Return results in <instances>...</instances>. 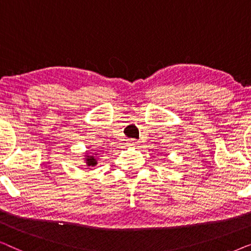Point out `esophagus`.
<instances>
[{
	"label": "esophagus",
	"instance_id": "34e87169",
	"mask_svg": "<svg viewBox=\"0 0 251 251\" xmlns=\"http://www.w3.org/2000/svg\"><path fill=\"white\" fill-rule=\"evenodd\" d=\"M128 145H129V146H137V145H138V140H136V139H129V140H128Z\"/></svg>",
	"mask_w": 251,
	"mask_h": 251
}]
</instances>
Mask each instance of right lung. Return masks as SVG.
I'll list each match as a JSON object with an SVG mask.
<instances>
[{
  "instance_id": "add662e5",
  "label": "right lung",
  "mask_w": 251,
  "mask_h": 251,
  "mask_svg": "<svg viewBox=\"0 0 251 251\" xmlns=\"http://www.w3.org/2000/svg\"><path fill=\"white\" fill-rule=\"evenodd\" d=\"M95 155H97V154H94V155H89V153H87V155L84 156V161H85V164H87V167H95L96 164H97V159L98 157H96Z\"/></svg>"
}]
</instances>
